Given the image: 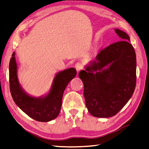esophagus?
Returning <instances> with one entry per match:
<instances>
[{
  "mask_svg": "<svg viewBox=\"0 0 149 149\" xmlns=\"http://www.w3.org/2000/svg\"><path fill=\"white\" fill-rule=\"evenodd\" d=\"M82 67H83V66H82V63H79V62H77L75 65V68L76 70H77V72H79L81 69H82Z\"/></svg>",
  "mask_w": 149,
  "mask_h": 149,
  "instance_id": "obj_1",
  "label": "esophagus"
}]
</instances>
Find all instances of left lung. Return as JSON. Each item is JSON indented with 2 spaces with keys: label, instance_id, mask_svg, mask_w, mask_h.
<instances>
[{
  "label": "left lung",
  "instance_id": "8db88e82",
  "mask_svg": "<svg viewBox=\"0 0 149 149\" xmlns=\"http://www.w3.org/2000/svg\"><path fill=\"white\" fill-rule=\"evenodd\" d=\"M114 31L123 41L102 49L79 74L86 107L97 118L116 114L132 97L136 86L135 49L127 33Z\"/></svg>",
  "mask_w": 149,
  "mask_h": 149
}]
</instances>
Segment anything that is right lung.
<instances>
[{"instance_id": "add662e5", "label": "right lung", "mask_w": 149, "mask_h": 149, "mask_svg": "<svg viewBox=\"0 0 149 149\" xmlns=\"http://www.w3.org/2000/svg\"><path fill=\"white\" fill-rule=\"evenodd\" d=\"M76 74L74 68L57 72L47 94L37 97L32 96L23 89L19 81L17 65L13 52L9 63L10 93L15 103L27 115L38 121L48 122L58 116L64 91Z\"/></svg>"}]
</instances>
